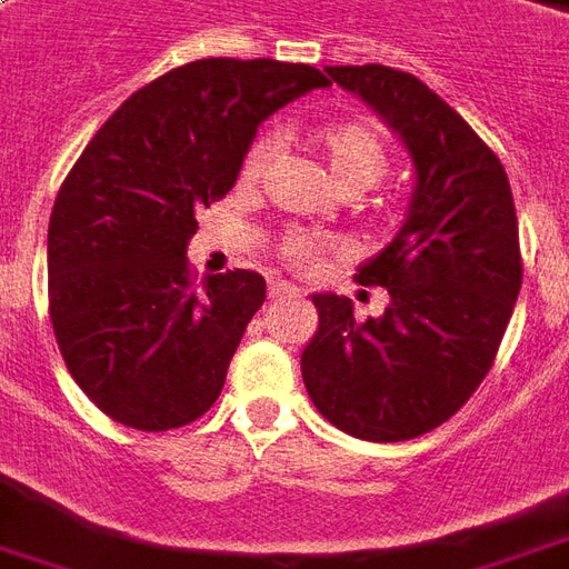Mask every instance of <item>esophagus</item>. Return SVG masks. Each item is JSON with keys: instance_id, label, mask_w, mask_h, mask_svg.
<instances>
[{"instance_id": "1", "label": "esophagus", "mask_w": 569, "mask_h": 569, "mask_svg": "<svg viewBox=\"0 0 569 569\" xmlns=\"http://www.w3.org/2000/svg\"><path fill=\"white\" fill-rule=\"evenodd\" d=\"M301 296V289L292 283H271L268 286V298L271 301H289V298H298Z\"/></svg>"}]
</instances>
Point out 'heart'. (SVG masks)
Segmentation results:
<instances>
[{"instance_id":"1","label":"heart","mask_w":569,"mask_h":569,"mask_svg":"<svg viewBox=\"0 0 569 569\" xmlns=\"http://www.w3.org/2000/svg\"><path fill=\"white\" fill-rule=\"evenodd\" d=\"M319 150L326 153L328 166L335 171V178L347 192H361L386 178L389 171V147L380 129L370 123H331L322 126L317 132ZM277 141L271 134H259L243 156L241 180L243 183H259L264 168L271 162ZM280 256L292 268H307L317 259V243L305 234H289L280 247Z\"/></svg>"}]
</instances>
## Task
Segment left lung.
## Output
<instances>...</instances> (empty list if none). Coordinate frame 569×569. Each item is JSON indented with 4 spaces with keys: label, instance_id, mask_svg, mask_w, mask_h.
<instances>
[{
    "label": "left lung",
    "instance_id": "1",
    "mask_svg": "<svg viewBox=\"0 0 569 569\" xmlns=\"http://www.w3.org/2000/svg\"><path fill=\"white\" fill-rule=\"evenodd\" d=\"M326 71L401 134L416 189L395 241L356 273L382 286L389 307L359 322L349 298L313 296L319 328L301 377L340 431L413 440L452 419L498 356L521 289L512 189L495 150L419 78L389 66Z\"/></svg>",
    "mask_w": 569,
    "mask_h": 569
}]
</instances>
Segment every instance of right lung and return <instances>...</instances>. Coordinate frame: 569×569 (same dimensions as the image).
I'll list each match as a JSON object with an SVG mask.
<instances>
[{
  "mask_svg": "<svg viewBox=\"0 0 569 569\" xmlns=\"http://www.w3.org/2000/svg\"><path fill=\"white\" fill-rule=\"evenodd\" d=\"M328 83L301 62H187L132 92L71 166L48 229L50 322L113 422L168 431L220 398L264 277L234 268L196 283V210L234 187L262 120Z\"/></svg>",
  "mask_w": 569,
  "mask_h": 569,
  "instance_id": "1",
  "label": "right lung"
}]
</instances>
